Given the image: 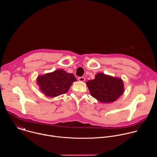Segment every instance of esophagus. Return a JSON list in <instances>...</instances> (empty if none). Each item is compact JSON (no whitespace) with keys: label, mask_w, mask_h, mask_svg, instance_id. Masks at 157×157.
Listing matches in <instances>:
<instances>
[{"label":"esophagus","mask_w":157,"mask_h":157,"mask_svg":"<svg viewBox=\"0 0 157 157\" xmlns=\"http://www.w3.org/2000/svg\"><path fill=\"white\" fill-rule=\"evenodd\" d=\"M78 81L81 82H84L85 81V78L84 77H79L78 78Z\"/></svg>","instance_id":"1"}]
</instances>
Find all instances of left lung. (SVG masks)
<instances>
[{
	"label": "left lung",
	"mask_w": 157,
	"mask_h": 157,
	"mask_svg": "<svg viewBox=\"0 0 157 157\" xmlns=\"http://www.w3.org/2000/svg\"><path fill=\"white\" fill-rule=\"evenodd\" d=\"M91 95L102 103L116 101L124 92L123 81L104 73H98L95 79L86 82Z\"/></svg>",
	"instance_id": "left-lung-1"
}]
</instances>
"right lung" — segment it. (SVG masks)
Instances as JSON below:
<instances>
[{"label":"right lung","mask_w":157,"mask_h":157,"mask_svg":"<svg viewBox=\"0 0 157 157\" xmlns=\"http://www.w3.org/2000/svg\"><path fill=\"white\" fill-rule=\"evenodd\" d=\"M36 81L40 89L44 95L54 98L68 92L76 79L71 73L57 70L52 73L38 76Z\"/></svg>","instance_id":"1"}]
</instances>
